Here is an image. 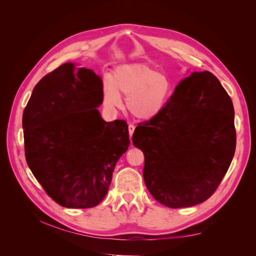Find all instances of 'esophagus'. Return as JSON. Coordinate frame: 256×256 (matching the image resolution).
Instances as JSON below:
<instances>
[{
	"instance_id": "1",
	"label": "esophagus",
	"mask_w": 256,
	"mask_h": 256,
	"mask_svg": "<svg viewBox=\"0 0 256 256\" xmlns=\"http://www.w3.org/2000/svg\"><path fill=\"white\" fill-rule=\"evenodd\" d=\"M135 126L134 124H128V134H130V137L132 138V134H134V130H135Z\"/></svg>"
}]
</instances>
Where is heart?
Listing matches in <instances>:
<instances>
[{"instance_id":"b5f03b06","label":"heart","mask_w":256,"mask_h":256,"mask_svg":"<svg viewBox=\"0 0 256 256\" xmlns=\"http://www.w3.org/2000/svg\"><path fill=\"white\" fill-rule=\"evenodd\" d=\"M169 78L146 64L120 65L113 72L104 92V102L121 104V94L126 98L130 113L138 119L150 120L158 115L170 96Z\"/></svg>"}]
</instances>
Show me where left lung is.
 Here are the masks:
<instances>
[{
    "instance_id": "1",
    "label": "left lung",
    "mask_w": 256,
    "mask_h": 256,
    "mask_svg": "<svg viewBox=\"0 0 256 256\" xmlns=\"http://www.w3.org/2000/svg\"><path fill=\"white\" fill-rule=\"evenodd\" d=\"M234 106L210 72L182 78L158 115L140 122L132 143L144 154L143 178L156 201L193 206L217 190L236 150Z\"/></svg>"
}]
</instances>
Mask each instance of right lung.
I'll return each instance as SVG.
<instances>
[{"mask_svg": "<svg viewBox=\"0 0 256 256\" xmlns=\"http://www.w3.org/2000/svg\"><path fill=\"white\" fill-rule=\"evenodd\" d=\"M102 100L100 78L68 62L39 80L24 110L26 160L61 206H96L130 146L126 121L102 118Z\"/></svg>", "mask_w": 256, "mask_h": 256, "instance_id": "right-lung-1", "label": "right lung"}]
</instances>
